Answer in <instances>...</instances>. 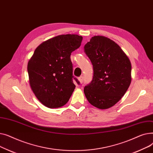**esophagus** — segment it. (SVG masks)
<instances>
[{
	"instance_id": "34e87169",
	"label": "esophagus",
	"mask_w": 153,
	"mask_h": 153,
	"mask_svg": "<svg viewBox=\"0 0 153 153\" xmlns=\"http://www.w3.org/2000/svg\"><path fill=\"white\" fill-rule=\"evenodd\" d=\"M83 81H84L83 76H81V77L78 78V81L79 82L80 84H82L83 82Z\"/></svg>"
}]
</instances>
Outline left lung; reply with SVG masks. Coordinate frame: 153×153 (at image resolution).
<instances>
[{
	"instance_id": "1",
	"label": "left lung",
	"mask_w": 153,
	"mask_h": 153,
	"mask_svg": "<svg viewBox=\"0 0 153 153\" xmlns=\"http://www.w3.org/2000/svg\"><path fill=\"white\" fill-rule=\"evenodd\" d=\"M94 69L91 82L84 87L92 105L108 109L125 95L131 82V62L120 46L103 36H94L84 46Z\"/></svg>"
}]
</instances>
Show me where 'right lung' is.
<instances>
[{"mask_svg":"<svg viewBox=\"0 0 153 153\" xmlns=\"http://www.w3.org/2000/svg\"><path fill=\"white\" fill-rule=\"evenodd\" d=\"M82 40L75 34L56 36L40 44L28 61L30 86L45 107L59 108L69 100L76 87L70 56Z\"/></svg>","mask_w":153,"mask_h":153,"instance_id":"1","label":"right lung"}]
</instances>
